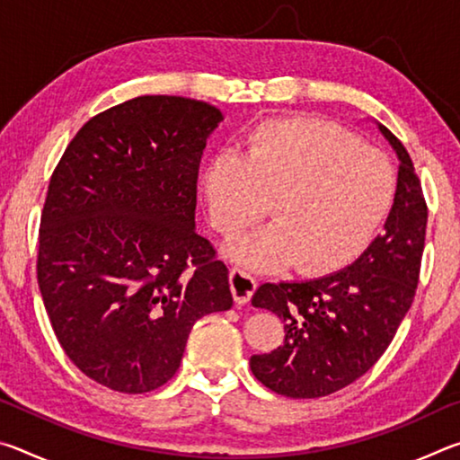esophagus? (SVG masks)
<instances>
[{"label":"esophagus","mask_w":460,"mask_h":460,"mask_svg":"<svg viewBox=\"0 0 460 460\" xmlns=\"http://www.w3.org/2000/svg\"><path fill=\"white\" fill-rule=\"evenodd\" d=\"M229 282H231L233 300H235V305H239V306L247 305V302L252 300L255 288H258V282H255L253 276H249L247 271L237 270V268L231 270Z\"/></svg>","instance_id":"esophagus-1"}]
</instances>
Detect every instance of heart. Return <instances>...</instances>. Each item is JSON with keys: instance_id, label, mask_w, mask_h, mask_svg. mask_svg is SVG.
<instances>
[{"instance_id": "b5f03b06", "label": "heart", "mask_w": 460, "mask_h": 460, "mask_svg": "<svg viewBox=\"0 0 460 460\" xmlns=\"http://www.w3.org/2000/svg\"><path fill=\"white\" fill-rule=\"evenodd\" d=\"M200 190L213 227L233 237L270 213L274 223L233 241L227 255L260 271L288 263L329 274L357 258L385 221L395 172L385 154L332 123L270 119L243 139V154L207 160ZM272 207H269V200Z\"/></svg>"}]
</instances>
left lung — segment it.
I'll list each match as a JSON object with an SVG mask.
<instances>
[{
  "instance_id": "left-lung-1",
  "label": "left lung",
  "mask_w": 460,
  "mask_h": 460,
  "mask_svg": "<svg viewBox=\"0 0 460 460\" xmlns=\"http://www.w3.org/2000/svg\"><path fill=\"white\" fill-rule=\"evenodd\" d=\"M377 128L398 154V186L385 233L351 266L308 282L261 284L252 305L284 321L282 347L249 359L253 376L286 398H323L353 384L385 353L414 302L428 208L406 147Z\"/></svg>"
}]
</instances>
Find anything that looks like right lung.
<instances>
[{
    "mask_svg": "<svg viewBox=\"0 0 460 460\" xmlns=\"http://www.w3.org/2000/svg\"><path fill=\"white\" fill-rule=\"evenodd\" d=\"M221 121L205 101L129 99L84 123L52 172L38 286L68 359L115 392L164 385L192 324L233 306L229 270L194 229L200 155Z\"/></svg>",
    "mask_w": 460,
    "mask_h": 460,
    "instance_id": "add662e5",
    "label": "right lung"
}]
</instances>
